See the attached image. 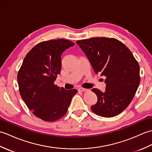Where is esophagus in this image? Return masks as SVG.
I'll return each instance as SVG.
<instances>
[{
	"label": "esophagus",
	"mask_w": 152,
	"mask_h": 152,
	"mask_svg": "<svg viewBox=\"0 0 152 152\" xmlns=\"http://www.w3.org/2000/svg\"><path fill=\"white\" fill-rule=\"evenodd\" d=\"M79 90L80 91H82V92H86V91H89V89H86V88H80Z\"/></svg>",
	"instance_id": "obj_1"
}]
</instances>
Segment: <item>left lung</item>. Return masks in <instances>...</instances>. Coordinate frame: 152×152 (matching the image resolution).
Listing matches in <instances>:
<instances>
[{
  "instance_id": "left-lung-1",
  "label": "left lung",
  "mask_w": 152,
  "mask_h": 152,
  "mask_svg": "<svg viewBox=\"0 0 152 152\" xmlns=\"http://www.w3.org/2000/svg\"><path fill=\"white\" fill-rule=\"evenodd\" d=\"M96 73L106 77V89H91L97 102L91 106L96 115L112 118L130 104L140 82V66L129 49L114 38L93 37L76 41Z\"/></svg>"
}]
</instances>
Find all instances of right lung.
<instances>
[{"mask_svg":"<svg viewBox=\"0 0 152 152\" xmlns=\"http://www.w3.org/2000/svg\"><path fill=\"white\" fill-rule=\"evenodd\" d=\"M74 45L61 38L41 42L28 51L18 71L21 98L32 113L45 121H56L65 115L78 92L54 83L61 72V55Z\"/></svg>","mask_w":152,"mask_h":152,"instance_id":"obj_1","label":"right lung"}]
</instances>
